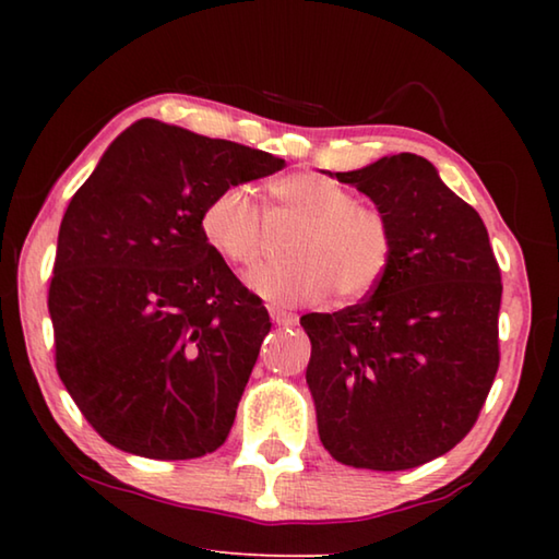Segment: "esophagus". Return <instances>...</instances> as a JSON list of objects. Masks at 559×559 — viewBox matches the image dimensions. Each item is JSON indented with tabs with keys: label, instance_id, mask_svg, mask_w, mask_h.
Returning a JSON list of instances; mask_svg holds the SVG:
<instances>
[{
	"label": "esophagus",
	"instance_id": "34e87169",
	"mask_svg": "<svg viewBox=\"0 0 559 559\" xmlns=\"http://www.w3.org/2000/svg\"><path fill=\"white\" fill-rule=\"evenodd\" d=\"M269 313H271V320H273V323H276V325H283V328H290V325H296V323H298V316L286 313V310L271 308Z\"/></svg>",
	"mask_w": 559,
	"mask_h": 559
}]
</instances>
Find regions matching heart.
Segmentation results:
<instances>
[{
	"label": "heart",
	"mask_w": 559,
	"mask_h": 559,
	"mask_svg": "<svg viewBox=\"0 0 559 559\" xmlns=\"http://www.w3.org/2000/svg\"><path fill=\"white\" fill-rule=\"evenodd\" d=\"M271 216L302 224L293 239V261L261 266L246 276L249 288L273 306L318 302L335 288L340 300H359L380 286L394 259L386 214L362 206L353 189L316 173H296L269 185ZM200 231L210 249L234 269L261 259L263 219L249 189L224 187L204 204Z\"/></svg>",
	"instance_id": "1"
}]
</instances>
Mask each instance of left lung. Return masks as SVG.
<instances>
[{
	"label": "left lung",
	"instance_id": "left-lung-1",
	"mask_svg": "<svg viewBox=\"0 0 559 559\" xmlns=\"http://www.w3.org/2000/svg\"><path fill=\"white\" fill-rule=\"evenodd\" d=\"M330 177L386 214L394 259L370 298L300 318L320 441L345 466L416 468L466 437L496 380L498 261L484 219L429 159L400 153Z\"/></svg>",
	"mask_w": 559,
	"mask_h": 559
}]
</instances>
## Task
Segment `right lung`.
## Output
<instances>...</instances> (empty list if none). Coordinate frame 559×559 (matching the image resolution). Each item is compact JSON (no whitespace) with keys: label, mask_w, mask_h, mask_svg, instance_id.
Listing matches in <instances>:
<instances>
[{"label":"right lung","mask_w":559,"mask_h":559,"mask_svg":"<svg viewBox=\"0 0 559 559\" xmlns=\"http://www.w3.org/2000/svg\"><path fill=\"white\" fill-rule=\"evenodd\" d=\"M286 165L153 118L112 140L56 243V370L103 439L159 461L229 437L271 320L200 231L224 187Z\"/></svg>","instance_id":"obj_1"}]
</instances>
